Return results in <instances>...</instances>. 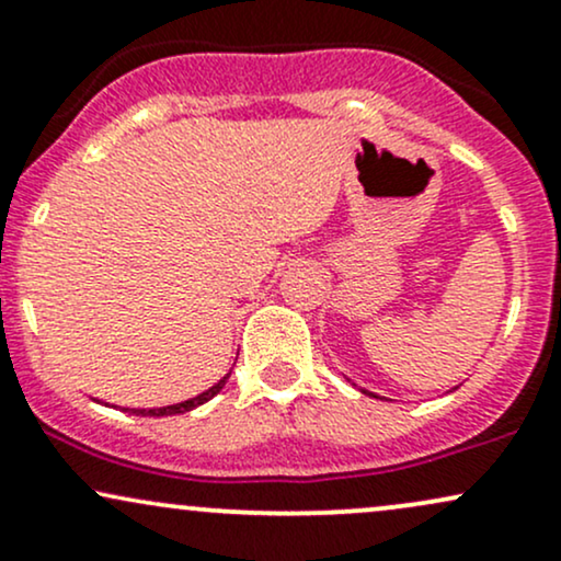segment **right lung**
Listing matches in <instances>:
<instances>
[{"label": "right lung", "mask_w": 561, "mask_h": 561, "mask_svg": "<svg viewBox=\"0 0 561 561\" xmlns=\"http://www.w3.org/2000/svg\"><path fill=\"white\" fill-rule=\"evenodd\" d=\"M229 375H231V371H229ZM229 375L224 377V379H218V382L214 385V388H208L205 392H199V396L190 398V401H184V403L163 405V409H128V411H134V414H139V416H173V414H184V411L197 409V405H203L205 401H210V398L218 396V392H221L224 385H227Z\"/></svg>", "instance_id": "right-lung-1"}]
</instances>
